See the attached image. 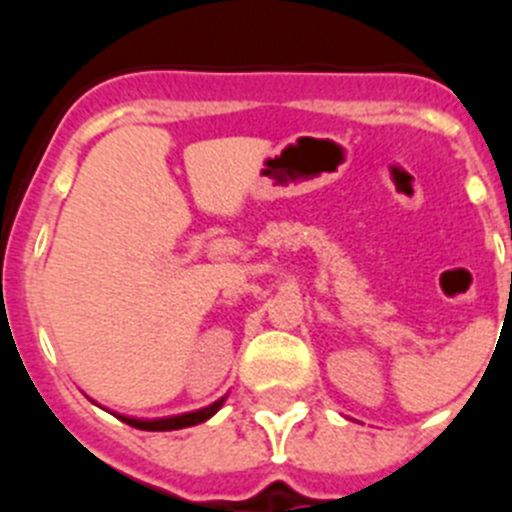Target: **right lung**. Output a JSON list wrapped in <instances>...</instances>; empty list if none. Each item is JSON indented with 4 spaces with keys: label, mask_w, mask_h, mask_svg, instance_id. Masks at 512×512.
Masks as SVG:
<instances>
[{
    "label": "right lung",
    "mask_w": 512,
    "mask_h": 512,
    "mask_svg": "<svg viewBox=\"0 0 512 512\" xmlns=\"http://www.w3.org/2000/svg\"><path fill=\"white\" fill-rule=\"evenodd\" d=\"M225 400L212 402L210 408L194 410V413H184V415H174V418H161V420H140V418H128V415H117L122 423L133 425L138 431H179V428H189V425L205 423L207 418L217 413V410L223 408Z\"/></svg>",
    "instance_id": "1"
}]
</instances>
